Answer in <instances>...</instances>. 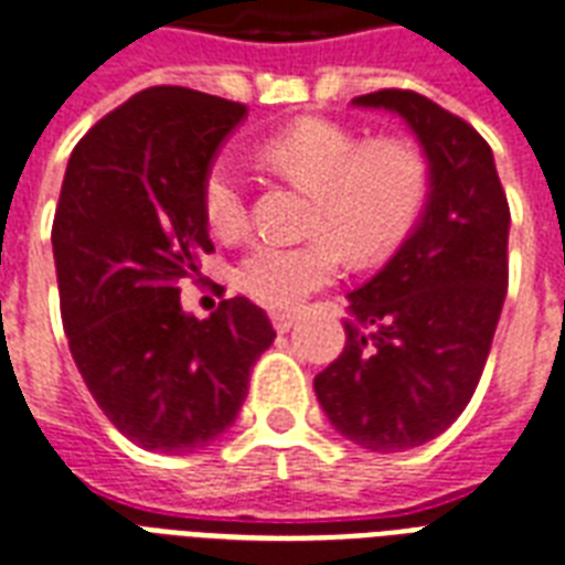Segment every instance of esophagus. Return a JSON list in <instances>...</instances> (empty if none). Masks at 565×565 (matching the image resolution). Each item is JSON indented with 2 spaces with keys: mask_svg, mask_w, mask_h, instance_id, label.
<instances>
[{
  "mask_svg": "<svg viewBox=\"0 0 565 565\" xmlns=\"http://www.w3.org/2000/svg\"><path fill=\"white\" fill-rule=\"evenodd\" d=\"M292 322H296V313H290V311H275L273 313V326H275V331H290L292 329Z\"/></svg>",
  "mask_w": 565,
  "mask_h": 565,
  "instance_id": "obj_1",
  "label": "esophagus"
}]
</instances>
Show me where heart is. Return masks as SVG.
<instances>
[{
	"instance_id": "b5f03b06",
	"label": "heart",
	"mask_w": 565,
	"mask_h": 565,
	"mask_svg": "<svg viewBox=\"0 0 565 565\" xmlns=\"http://www.w3.org/2000/svg\"><path fill=\"white\" fill-rule=\"evenodd\" d=\"M260 157L313 198L311 231L329 234L301 245L257 243L236 264L234 281L266 308H292L338 275L340 252L370 264L394 252L415 227L426 201V162L406 141H367L334 120L308 118L275 132ZM201 210L210 231L236 239L248 227L239 168L210 162L201 180Z\"/></svg>"
}]
</instances>
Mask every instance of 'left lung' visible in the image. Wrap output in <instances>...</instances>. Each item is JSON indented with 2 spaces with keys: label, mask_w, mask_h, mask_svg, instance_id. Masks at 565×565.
I'll return each mask as SVG.
<instances>
[{
  "label": "left lung",
  "mask_w": 565,
  "mask_h": 565,
  "mask_svg": "<svg viewBox=\"0 0 565 565\" xmlns=\"http://www.w3.org/2000/svg\"><path fill=\"white\" fill-rule=\"evenodd\" d=\"M352 106L406 120L429 195L394 257L347 296V347L313 391L340 436L399 454L441 436L483 376L507 299L510 204L483 136L429 97L385 88Z\"/></svg>",
  "instance_id": "8db88e82"
}]
</instances>
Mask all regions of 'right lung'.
<instances>
[{
    "mask_svg": "<svg viewBox=\"0 0 565 565\" xmlns=\"http://www.w3.org/2000/svg\"><path fill=\"white\" fill-rule=\"evenodd\" d=\"M243 103L157 85L73 148L53 222L62 322L103 415L145 450L195 454L234 426L275 329L245 296L206 320L180 278L213 252L201 180Z\"/></svg>",
    "mask_w": 565,
    "mask_h": 565,
    "instance_id": "right-lung-1",
    "label": "right lung"
}]
</instances>
